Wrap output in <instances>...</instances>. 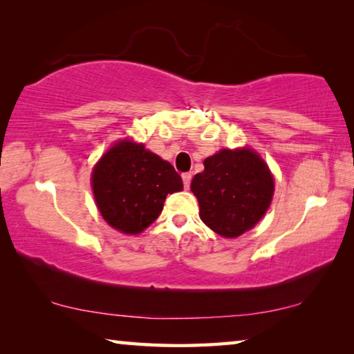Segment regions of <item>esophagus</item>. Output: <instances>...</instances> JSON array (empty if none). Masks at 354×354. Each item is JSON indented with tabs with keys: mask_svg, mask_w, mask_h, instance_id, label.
I'll use <instances>...</instances> for the list:
<instances>
[{
	"mask_svg": "<svg viewBox=\"0 0 354 354\" xmlns=\"http://www.w3.org/2000/svg\"><path fill=\"white\" fill-rule=\"evenodd\" d=\"M190 181H192V175H190V173H183L184 189H189V187H190Z\"/></svg>",
	"mask_w": 354,
	"mask_h": 354,
	"instance_id": "esophagus-1",
	"label": "esophagus"
}]
</instances>
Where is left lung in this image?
I'll use <instances>...</instances> for the list:
<instances>
[{"label":"left lung","mask_w":354,"mask_h":354,"mask_svg":"<svg viewBox=\"0 0 354 354\" xmlns=\"http://www.w3.org/2000/svg\"><path fill=\"white\" fill-rule=\"evenodd\" d=\"M190 189L198 200L203 223L232 239L263 217L274 181L267 164L251 148L220 149L205 159V170L194 176Z\"/></svg>","instance_id":"1"}]
</instances>
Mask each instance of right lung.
I'll use <instances>...</instances> for the list:
<instances>
[{"label": "right lung", "mask_w": 354, "mask_h": 354, "mask_svg": "<svg viewBox=\"0 0 354 354\" xmlns=\"http://www.w3.org/2000/svg\"><path fill=\"white\" fill-rule=\"evenodd\" d=\"M92 189L100 214L113 230L139 234L162 212L167 195L183 190V179L142 143L122 140L95 165Z\"/></svg>", "instance_id": "add662e5"}]
</instances>
